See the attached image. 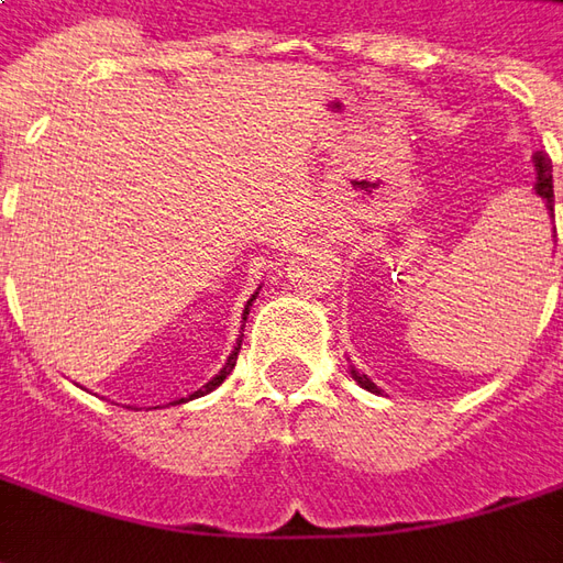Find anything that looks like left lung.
I'll use <instances>...</instances> for the list:
<instances>
[{"label": "left lung", "mask_w": 563, "mask_h": 563, "mask_svg": "<svg viewBox=\"0 0 563 563\" xmlns=\"http://www.w3.org/2000/svg\"><path fill=\"white\" fill-rule=\"evenodd\" d=\"M533 165H536V196L545 202V208H549V214L554 218V186H552V158L545 155V152H536L533 155ZM352 377L358 379L361 386L367 389V393H379L377 386L371 383V379L364 377V374H358L355 367H352Z\"/></svg>", "instance_id": "left-lung-1"}]
</instances>
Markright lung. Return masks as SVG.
I'll list each match as a JSON object with an SVG mask.
<instances>
[{
  "mask_svg": "<svg viewBox=\"0 0 563 563\" xmlns=\"http://www.w3.org/2000/svg\"><path fill=\"white\" fill-rule=\"evenodd\" d=\"M255 296H258V292H255ZM255 296H252V299L245 301V311H243V314H249V305H252V301H255ZM243 320H245V318H243ZM240 345H243V340L236 342V349H233V355H230V358H227V364H223L221 371H218V374H214V377L208 379V383H205L202 389H196V393H192V396H189V398L208 396V393H211V389H218V386H221L223 379L230 377V371H233V367H236V355H240ZM180 401H184V398H180Z\"/></svg>",
  "mask_w": 563,
  "mask_h": 563,
  "instance_id": "add662e5",
  "label": "right lung"
}]
</instances>
